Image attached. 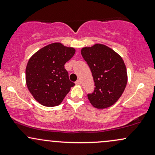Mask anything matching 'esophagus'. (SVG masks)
<instances>
[{
    "label": "esophagus",
    "mask_w": 155,
    "mask_h": 155,
    "mask_svg": "<svg viewBox=\"0 0 155 155\" xmlns=\"http://www.w3.org/2000/svg\"><path fill=\"white\" fill-rule=\"evenodd\" d=\"M76 84H81V80L78 79L77 81H76Z\"/></svg>",
    "instance_id": "obj_1"
}]
</instances>
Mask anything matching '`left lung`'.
<instances>
[{"mask_svg":"<svg viewBox=\"0 0 155 155\" xmlns=\"http://www.w3.org/2000/svg\"><path fill=\"white\" fill-rule=\"evenodd\" d=\"M81 55L91 70L95 90L87 94L94 107L105 108L114 104L123 93L127 81L122 58L111 48L97 44L84 47Z\"/></svg>","mask_w":155,"mask_h":155,"instance_id":"obj_1","label":"left lung"}]
</instances>
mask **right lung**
<instances>
[{"label":"right lung","instance_id":"right-lung-1","mask_svg":"<svg viewBox=\"0 0 155 155\" xmlns=\"http://www.w3.org/2000/svg\"><path fill=\"white\" fill-rule=\"evenodd\" d=\"M74 54V48L53 43L30 58L25 70L26 84L39 104L49 107L58 106L75 85L65 68V63Z\"/></svg>","mask_w":155,"mask_h":155}]
</instances>
